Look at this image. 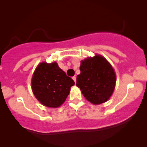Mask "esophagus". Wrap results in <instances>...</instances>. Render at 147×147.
<instances>
[{
    "mask_svg": "<svg viewBox=\"0 0 147 147\" xmlns=\"http://www.w3.org/2000/svg\"><path fill=\"white\" fill-rule=\"evenodd\" d=\"M72 79H73V80L74 81V82L76 83V76H73Z\"/></svg>",
    "mask_w": 147,
    "mask_h": 147,
    "instance_id": "esophagus-1",
    "label": "esophagus"
}]
</instances>
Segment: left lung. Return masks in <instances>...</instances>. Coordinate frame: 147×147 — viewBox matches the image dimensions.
<instances>
[{
	"label": "left lung",
	"instance_id": "obj_1",
	"mask_svg": "<svg viewBox=\"0 0 147 147\" xmlns=\"http://www.w3.org/2000/svg\"><path fill=\"white\" fill-rule=\"evenodd\" d=\"M80 69L76 86L88 102L97 105L110 99L115 90L116 75L106 58L100 54L88 57L81 61Z\"/></svg>",
	"mask_w": 147,
	"mask_h": 147
}]
</instances>
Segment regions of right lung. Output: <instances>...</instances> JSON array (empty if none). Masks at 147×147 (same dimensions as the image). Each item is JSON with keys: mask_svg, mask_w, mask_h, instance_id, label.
Returning a JSON list of instances; mask_svg holds the SVG:
<instances>
[{"mask_svg": "<svg viewBox=\"0 0 147 147\" xmlns=\"http://www.w3.org/2000/svg\"><path fill=\"white\" fill-rule=\"evenodd\" d=\"M74 82L58 66L57 62L39 63L31 85L35 98L45 107L56 108L65 102Z\"/></svg>", "mask_w": 147, "mask_h": 147, "instance_id": "obj_1", "label": "right lung"}]
</instances>
